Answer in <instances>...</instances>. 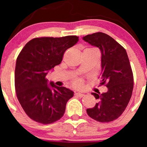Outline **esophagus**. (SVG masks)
<instances>
[{
	"label": "esophagus",
	"mask_w": 147,
	"mask_h": 147,
	"mask_svg": "<svg viewBox=\"0 0 147 147\" xmlns=\"http://www.w3.org/2000/svg\"><path fill=\"white\" fill-rule=\"evenodd\" d=\"M75 95L77 96H79V97H80V98H82L84 96V94L83 93H82V92H76V93L75 94Z\"/></svg>",
	"instance_id": "obj_1"
}]
</instances>
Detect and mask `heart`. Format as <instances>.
<instances>
[{"mask_svg": "<svg viewBox=\"0 0 147 147\" xmlns=\"http://www.w3.org/2000/svg\"><path fill=\"white\" fill-rule=\"evenodd\" d=\"M75 84L76 86H80L81 85V82L80 81V80H77V81L75 82Z\"/></svg>", "mask_w": 147, "mask_h": 147, "instance_id": "1", "label": "heart"}]
</instances>
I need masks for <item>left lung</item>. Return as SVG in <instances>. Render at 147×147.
<instances>
[{"label": "left lung", "mask_w": 147, "mask_h": 147, "mask_svg": "<svg viewBox=\"0 0 147 147\" xmlns=\"http://www.w3.org/2000/svg\"><path fill=\"white\" fill-rule=\"evenodd\" d=\"M83 40L101 51L100 84L108 88L105 93H92L99 102L86 112L96 121H113L123 113L133 90V74L127 53L113 38L101 32L86 35Z\"/></svg>", "instance_id": "obj_1"}]
</instances>
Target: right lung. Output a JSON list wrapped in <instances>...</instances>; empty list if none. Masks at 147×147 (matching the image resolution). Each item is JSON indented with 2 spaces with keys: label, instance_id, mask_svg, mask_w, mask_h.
Instances as JSON below:
<instances>
[{
  "label": "right lung",
  "instance_id": "1",
  "mask_svg": "<svg viewBox=\"0 0 147 147\" xmlns=\"http://www.w3.org/2000/svg\"><path fill=\"white\" fill-rule=\"evenodd\" d=\"M79 41L77 36L31 39L18 55L15 71L17 98L30 118L41 124L59 120L74 92L49 83L46 76L63 59V54Z\"/></svg>",
  "mask_w": 147,
  "mask_h": 147
}]
</instances>
